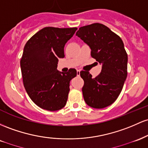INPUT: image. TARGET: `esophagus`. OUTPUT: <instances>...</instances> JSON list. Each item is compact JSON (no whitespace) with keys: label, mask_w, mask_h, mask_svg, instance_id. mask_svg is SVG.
<instances>
[{"label":"esophagus","mask_w":148,"mask_h":148,"mask_svg":"<svg viewBox=\"0 0 148 148\" xmlns=\"http://www.w3.org/2000/svg\"><path fill=\"white\" fill-rule=\"evenodd\" d=\"M79 74H80V71L79 70H77V75L79 76Z\"/></svg>","instance_id":"34e87169"}]
</instances>
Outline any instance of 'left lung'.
<instances>
[{"mask_svg": "<svg viewBox=\"0 0 148 148\" xmlns=\"http://www.w3.org/2000/svg\"><path fill=\"white\" fill-rule=\"evenodd\" d=\"M76 36L90 47L92 57L102 64L101 72L94 78L89 71H80L83 97L90 107L103 108L116 101L127 77L128 56L123 41L99 23L82 26Z\"/></svg>", "mask_w": 148, "mask_h": 148, "instance_id": "8db88e82", "label": "left lung"}]
</instances>
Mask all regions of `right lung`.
<instances>
[{"instance_id": "1", "label": "right lung", "mask_w": 148, "mask_h": 148, "mask_svg": "<svg viewBox=\"0 0 148 148\" xmlns=\"http://www.w3.org/2000/svg\"><path fill=\"white\" fill-rule=\"evenodd\" d=\"M77 28L45 27L25 45L20 66L24 86L35 103L44 110L56 111L66 106L70 81L75 69L59 72L58 59L64 58V46Z\"/></svg>"}]
</instances>
